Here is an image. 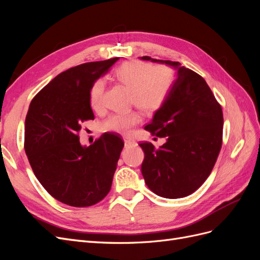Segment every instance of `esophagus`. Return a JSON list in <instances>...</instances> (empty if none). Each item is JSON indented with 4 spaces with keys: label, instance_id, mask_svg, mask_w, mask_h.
Returning <instances> with one entry per match:
<instances>
[{
    "label": "esophagus",
    "instance_id": "34e87169",
    "mask_svg": "<svg viewBox=\"0 0 260 260\" xmlns=\"http://www.w3.org/2000/svg\"><path fill=\"white\" fill-rule=\"evenodd\" d=\"M133 145H137V142L135 140L128 139V138L124 139V146L125 147H130V146H133Z\"/></svg>",
    "mask_w": 260,
    "mask_h": 260
}]
</instances>
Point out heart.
<instances>
[{
	"mask_svg": "<svg viewBox=\"0 0 260 260\" xmlns=\"http://www.w3.org/2000/svg\"><path fill=\"white\" fill-rule=\"evenodd\" d=\"M115 79L131 91V103L141 112L153 115L166 103L175 84V70L167 65H157L138 60L125 61L115 70ZM104 80L94 81L90 90V105L94 111L103 107ZM141 121L138 113L112 114L102 123V130L127 133Z\"/></svg>",
	"mask_w": 260,
	"mask_h": 260,
	"instance_id": "1",
	"label": "heart"
}]
</instances>
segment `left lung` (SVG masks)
Returning a JSON list of instances; mask_svg holds the SVG:
<instances>
[{"mask_svg": "<svg viewBox=\"0 0 260 260\" xmlns=\"http://www.w3.org/2000/svg\"><path fill=\"white\" fill-rule=\"evenodd\" d=\"M178 69L166 103L145 125L152 136L166 138L156 148L144 142L142 175L149 190L166 199L184 198L205 182L222 146L223 115L221 105L204 78L181 67L179 61L143 56Z\"/></svg>", "mask_w": 260, "mask_h": 260, "instance_id": "left-lung-1", "label": "left lung"}]
</instances>
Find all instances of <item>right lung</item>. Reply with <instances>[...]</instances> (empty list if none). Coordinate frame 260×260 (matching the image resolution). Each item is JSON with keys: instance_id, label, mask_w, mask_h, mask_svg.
Here are the masks:
<instances>
[{"instance_id": "add662e5", "label": "right lung", "mask_w": 260, "mask_h": 260, "mask_svg": "<svg viewBox=\"0 0 260 260\" xmlns=\"http://www.w3.org/2000/svg\"><path fill=\"white\" fill-rule=\"evenodd\" d=\"M119 57L84 62L60 73L37 93L25 122V152L37 179L55 200L89 207L111 191L124 143L104 133L80 144L84 121L93 120L90 90Z\"/></svg>"}]
</instances>
